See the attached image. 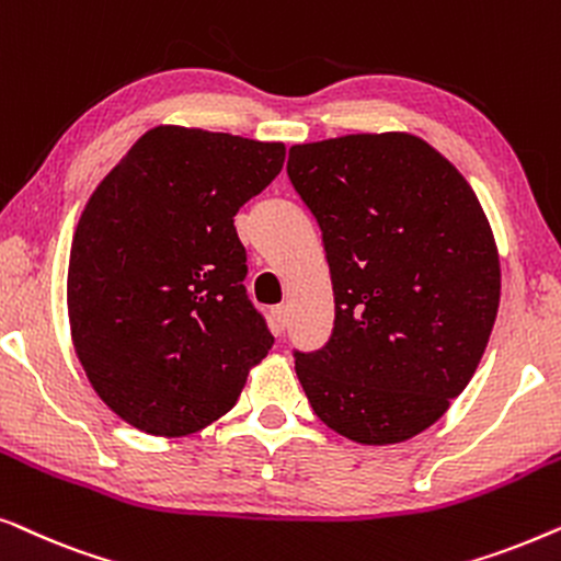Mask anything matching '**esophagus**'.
<instances>
[{
  "instance_id": "esophagus-1",
  "label": "esophagus",
  "mask_w": 561,
  "mask_h": 561,
  "mask_svg": "<svg viewBox=\"0 0 561 561\" xmlns=\"http://www.w3.org/2000/svg\"><path fill=\"white\" fill-rule=\"evenodd\" d=\"M273 319H275V324H278V329L283 332V329L288 327V306H286V304L275 306V309H273Z\"/></svg>"
}]
</instances>
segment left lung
Returning <instances> with one entry per match:
<instances>
[{
	"mask_svg": "<svg viewBox=\"0 0 561 561\" xmlns=\"http://www.w3.org/2000/svg\"><path fill=\"white\" fill-rule=\"evenodd\" d=\"M288 179L319 221L334 329L294 352L311 409L359 444L444 416L478 370L501 304L493 229L465 175L409 133L294 145Z\"/></svg>",
	"mask_w": 561,
	"mask_h": 561,
	"instance_id": "left-lung-1",
	"label": "left lung"
}]
</instances>
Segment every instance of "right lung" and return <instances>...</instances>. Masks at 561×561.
Masks as SVG:
<instances>
[{"label":"right lung","instance_id":"right-lung-1","mask_svg":"<svg viewBox=\"0 0 561 561\" xmlns=\"http://www.w3.org/2000/svg\"><path fill=\"white\" fill-rule=\"evenodd\" d=\"M283 142L160 125L91 194L68 257V321L96 396L152 436L202 432L273 347L242 280L234 214Z\"/></svg>","mask_w":561,"mask_h":561}]
</instances>
